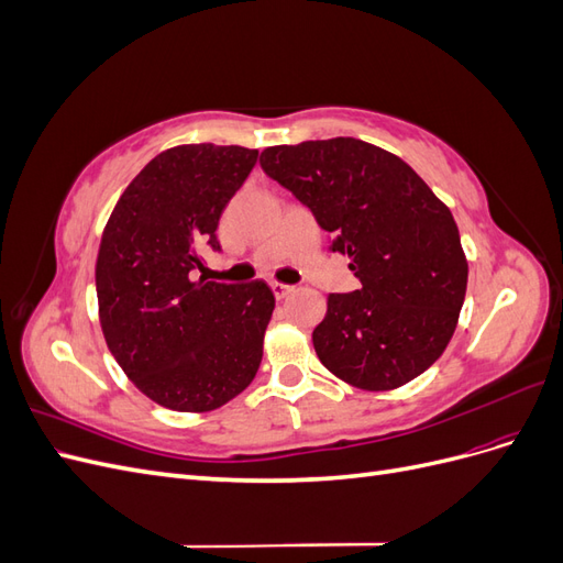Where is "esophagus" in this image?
Listing matches in <instances>:
<instances>
[{
  "label": "esophagus",
  "mask_w": 563,
  "mask_h": 563,
  "mask_svg": "<svg viewBox=\"0 0 563 563\" xmlns=\"http://www.w3.org/2000/svg\"><path fill=\"white\" fill-rule=\"evenodd\" d=\"M269 288H272V294H275V298H277V300L286 298L288 294L294 291V286H288V284H279V282H272V284H269Z\"/></svg>",
  "instance_id": "34e87169"
}]
</instances>
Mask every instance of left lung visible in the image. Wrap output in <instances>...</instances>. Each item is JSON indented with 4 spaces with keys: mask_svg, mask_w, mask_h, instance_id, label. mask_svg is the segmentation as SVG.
<instances>
[{
    "mask_svg": "<svg viewBox=\"0 0 563 563\" xmlns=\"http://www.w3.org/2000/svg\"><path fill=\"white\" fill-rule=\"evenodd\" d=\"M263 172L308 207L362 286L331 294L319 362L354 387L406 385L446 350L467 288L457 225L397 155L356 141L267 147Z\"/></svg>",
    "mask_w": 563,
    "mask_h": 563,
    "instance_id": "left-lung-1",
    "label": "left lung"
}]
</instances>
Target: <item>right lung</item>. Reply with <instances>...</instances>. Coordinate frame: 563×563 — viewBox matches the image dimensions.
Listing matches in <instances>:
<instances>
[{
  "label": "right lung",
  "mask_w": 563,
  "mask_h": 563,
  "mask_svg": "<svg viewBox=\"0 0 563 563\" xmlns=\"http://www.w3.org/2000/svg\"><path fill=\"white\" fill-rule=\"evenodd\" d=\"M258 150L178 145L119 197L96 261L106 343L143 395L174 411H213L255 378L275 310L272 288L195 279L220 251L218 220Z\"/></svg>",
  "instance_id": "add662e5"
}]
</instances>
